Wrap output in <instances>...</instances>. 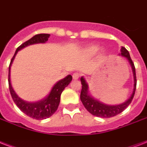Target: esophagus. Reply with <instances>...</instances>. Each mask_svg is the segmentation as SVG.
Wrapping results in <instances>:
<instances>
[{
  "instance_id": "1",
  "label": "esophagus",
  "mask_w": 147,
  "mask_h": 147,
  "mask_svg": "<svg viewBox=\"0 0 147 147\" xmlns=\"http://www.w3.org/2000/svg\"><path fill=\"white\" fill-rule=\"evenodd\" d=\"M80 77V74L79 73H74V74H73V79L74 80L79 79Z\"/></svg>"
}]
</instances>
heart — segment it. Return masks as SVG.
Returning a JSON list of instances; mask_svg holds the SVG:
<instances>
[{
	"instance_id": "obj_1",
	"label": "heart",
	"mask_w": 147,
	"mask_h": 147,
	"mask_svg": "<svg viewBox=\"0 0 147 147\" xmlns=\"http://www.w3.org/2000/svg\"><path fill=\"white\" fill-rule=\"evenodd\" d=\"M96 51H97V47H96V46H90V47H88V49H87V51L89 52L90 53H96Z\"/></svg>"
}]
</instances>
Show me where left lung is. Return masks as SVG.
<instances>
[{
    "instance_id": "1",
    "label": "left lung",
    "mask_w": 147,
    "mask_h": 147,
    "mask_svg": "<svg viewBox=\"0 0 147 147\" xmlns=\"http://www.w3.org/2000/svg\"><path fill=\"white\" fill-rule=\"evenodd\" d=\"M121 55L124 57L128 60L129 64L131 65L133 74H134V88L133 94L127 101L124 103L119 104V105H107L104 103H101L97 100H95L94 97H92L89 94L88 91V85L86 84V80L84 77L80 78V81L82 84V89L80 92V100L84 104V107L86 108L87 111H89L91 114L96 117H102V118H110V117H115L120 113H122L132 102V100L134 98L135 91H136V70H135V66L133 61L130 58L129 53L127 49L122 47H121Z\"/></svg>"
}]
</instances>
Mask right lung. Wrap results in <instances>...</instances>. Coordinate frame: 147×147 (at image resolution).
Masks as SVG:
<instances>
[{
    "mask_svg": "<svg viewBox=\"0 0 147 147\" xmlns=\"http://www.w3.org/2000/svg\"><path fill=\"white\" fill-rule=\"evenodd\" d=\"M49 37H50V34H40L35 35L32 38H30V40L24 42V44H22L17 48L15 53L11 59V63L9 65V89H10V93H11L13 102L16 103V105L18 106V108L24 113L27 115L28 117H31L33 119H35V120L47 119V118L51 117L56 112V110H57L60 101H61V93L63 92L66 86H67L68 84H70V81L72 80V76L68 75L67 77H66L63 80L58 81L53 86V88L51 90V91L50 92L48 96H47L46 98H44V100H41L36 102V103H28V102L23 100L22 99H20L13 90V87H12L11 84V80H10L11 66L18 51H20V49L24 48L28 45L39 44V43H45L48 40Z\"/></svg>",
    "mask_w": 147,
    "mask_h": 147,
    "instance_id": "obj_1",
    "label": "right lung"
}]
</instances>
